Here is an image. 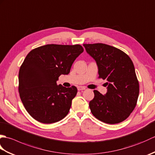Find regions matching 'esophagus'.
Instances as JSON below:
<instances>
[{"label": "esophagus", "mask_w": 155, "mask_h": 155, "mask_svg": "<svg viewBox=\"0 0 155 155\" xmlns=\"http://www.w3.org/2000/svg\"><path fill=\"white\" fill-rule=\"evenodd\" d=\"M78 91H83V90H85L86 89V88H85L84 87H78Z\"/></svg>", "instance_id": "esophagus-1"}]
</instances>
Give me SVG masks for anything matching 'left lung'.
<instances>
[{"mask_svg":"<svg viewBox=\"0 0 155 155\" xmlns=\"http://www.w3.org/2000/svg\"><path fill=\"white\" fill-rule=\"evenodd\" d=\"M87 53L96 61L99 78L106 80L104 95L94 90L89 103L92 114L107 124L121 123L135 108L139 84L133 61L120 49L103 43L84 44Z\"/></svg>","mask_w":155,"mask_h":155,"instance_id":"1","label":"left lung"}]
</instances>
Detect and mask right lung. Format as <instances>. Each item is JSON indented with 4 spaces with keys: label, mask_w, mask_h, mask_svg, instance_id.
Segmentation results:
<instances>
[{
    "label": "right lung",
    "mask_w": 155,
    "mask_h": 155,
    "mask_svg": "<svg viewBox=\"0 0 155 155\" xmlns=\"http://www.w3.org/2000/svg\"><path fill=\"white\" fill-rule=\"evenodd\" d=\"M80 45H47L32 50L18 73V92L25 109L35 120L54 123L68 114L77 93L74 86L57 85L61 74H68L75 59L83 52Z\"/></svg>",
    "instance_id": "add662e5"
}]
</instances>
